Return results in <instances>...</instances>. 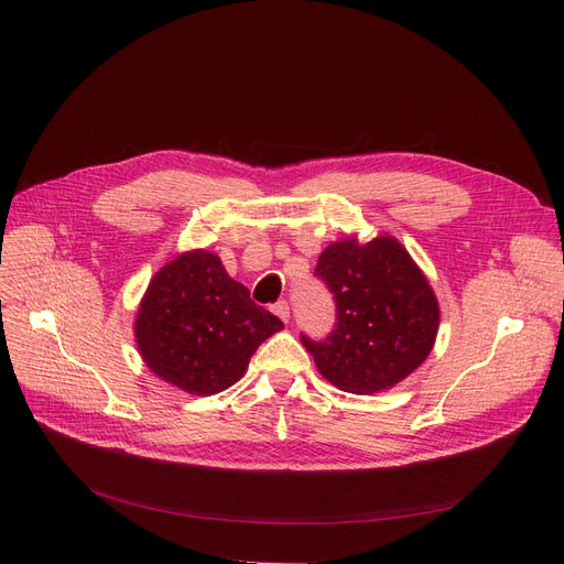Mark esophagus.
Returning <instances> with one entry per match:
<instances>
[{"instance_id": "1", "label": "esophagus", "mask_w": 564, "mask_h": 564, "mask_svg": "<svg viewBox=\"0 0 564 564\" xmlns=\"http://www.w3.org/2000/svg\"><path fill=\"white\" fill-rule=\"evenodd\" d=\"M274 313H276L283 322H288V319H290V306H288V302H279V304H274Z\"/></svg>"}]
</instances>
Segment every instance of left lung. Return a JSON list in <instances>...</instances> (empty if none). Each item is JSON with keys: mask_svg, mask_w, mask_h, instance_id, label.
<instances>
[{"mask_svg": "<svg viewBox=\"0 0 564 564\" xmlns=\"http://www.w3.org/2000/svg\"><path fill=\"white\" fill-rule=\"evenodd\" d=\"M315 276L334 294V332L304 347L324 379L347 393L395 387L432 351L438 304L423 272L393 237L334 242L317 258Z\"/></svg>", "mask_w": 564, "mask_h": 564, "instance_id": "obj_1", "label": "left lung"}]
</instances>
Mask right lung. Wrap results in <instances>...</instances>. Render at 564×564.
<instances>
[{"label": "right lung", "instance_id": "1", "mask_svg": "<svg viewBox=\"0 0 564 564\" xmlns=\"http://www.w3.org/2000/svg\"><path fill=\"white\" fill-rule=\"evenodd\" d=\"M283 322L232 281L219 256L189 251L153 276L134 334L155 375L192 395H215L240 379L253 351Z\"/></svg>", "mask_w": 564, "mask_h": 564}]
</instances>
